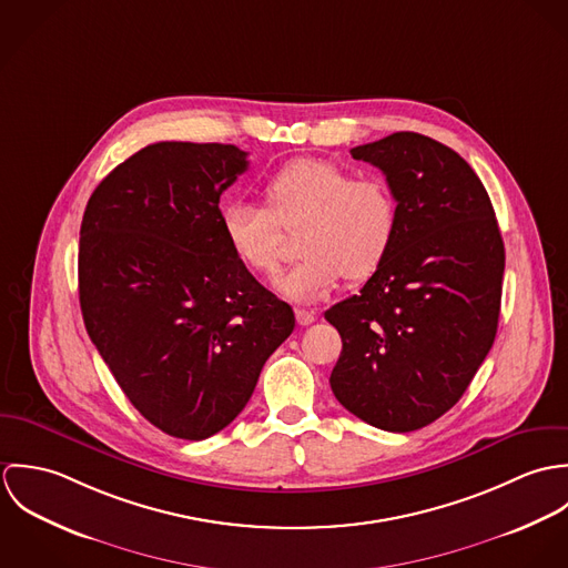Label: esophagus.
Wrapping results in <instances>:
<instances>
[{"label":"esophagus","instance_id":"1","mask_svg":"<svg viewBox=\"0 0 568 568\" xmlns=\"http://www.w3.org/2000/svg\"><path fill=\"white\" fill-rule=\"evenodd\" d=\"M295 317H297L300 324L311 325L317 320V313L311 311V308H297V311H295Z\"/></svg>","mask_w":568,"mask_h":568}]
</instances>
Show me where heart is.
Here are the masks:
<instances>
[{
	"instance_id": "obj_1",
	"label": "heart",
	"mask_w": 568,
	"mask_h": 568,
	"mask_svg": "<svg viewBox=\"0 0 568 568\" xmlns=\"http://www.w3.org/2000/svg\"><path fill=\"white\" fill-rule=\"evenodd\" d=\"M264 207L232 201L221 212L225 243L248 271L273 275L282 260L280 227L295 230L300 262L275 280L291 302H315L345 275L367 280L385 262L398 232V201L381 174L300 158L280 165L262 185Z\"/></svg>"
}]
</instances>
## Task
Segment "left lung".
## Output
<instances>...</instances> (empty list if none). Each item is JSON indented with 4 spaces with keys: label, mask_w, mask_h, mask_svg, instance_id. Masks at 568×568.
I'll list each match as a JSON object with an SVG mask.
<instances>
[{
    "label": "left lung",
    "mask_w": 568,
    "mask_h": 568,
    "mask_svg": "<svg viewBox=\"0 0 568 568\" xmlns=\"http://www.w3.org/2000/svg\"><path fill=\"white\" fill-rule=\"evenodd\" d=\"M398 201L385 262L325 320L343 349L336 400L363 422L417 430L459 403L496 336L505 246L481 179L453 149L410 131L349 151Z\"/></svg>",
    "instance_id": "8db88e82"
}]
</instances>
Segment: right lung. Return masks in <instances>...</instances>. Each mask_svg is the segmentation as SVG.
I'll return each mask as SVG.
<instances>
[{"label":"right lung","mask_w":568,"mask_h":568,"mask_svg":"<svg viewBox=\"0 0 568 568\" xmlns=\"http://www.w3.org/2000/svg\"><path fill=\"white\" fill-rule=\"evenodd\" d=\"M246 165L232 144L158 142L113 168L82 216L87 334L131 405L179 439L223 430L295 327L221 230V194Z\"/></svg>","instance_id":"add662e5"}]
</instances>
